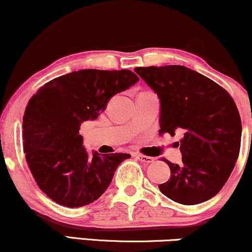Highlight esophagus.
<instances>
[{"label": "esophagus", "mask_w": 252, "mask_h": 252, "mask_svg": "<svg viewBox=\"0 0 252 252\" xmlns=\"http://www.w3.org/2000/svg\"><path fill=\"white\" fill-rule=\"evenodd\" d=\"M135 157L141 161V163H144V164H151V163H154V158H153V157L144 156V155H141V154L135 155Z\"/></svg>", "instance_id": "obj_1"}]
</instances>
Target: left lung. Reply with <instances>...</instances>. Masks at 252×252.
Here are the masks:
<instances>
[{"label":"left lung","mask_w":252,"mask_h":252,"mask_svg":"<svg viewBox=\"0 0 252 252\" xmlns=\"http://www.w3.org/2000/svg\"><path fill=\"white\" fill-rule=\"evenodd\" d=\"M160 98L159 133L182 132V164L170 166L159 190L172 201L194 205L208 201L228 180L240 154L242 124L229 93L181 65L136 67Z\"/></svg>","instance_id":"1"}]
</instances>
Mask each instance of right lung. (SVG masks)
<instances>
[{
    "instance_id": "right-lung-1",
    "label": "right lung",
    "mask_w": 252,
    "mask_h": 252,
    "mask_svg": "<svg viewBox=\"0 0 252 252\" xmlns=\"http://www.w3.org/2000/svg\"><path fill=\"white\" fill-rule=\"evenodd\" d=\"M139 81L129 70H80L37 89L23 118V146L39 188L60 205L80 208L96 201L128 154L88 155L79 134L117 93Z\"/></svg>"
}]
</instances>
